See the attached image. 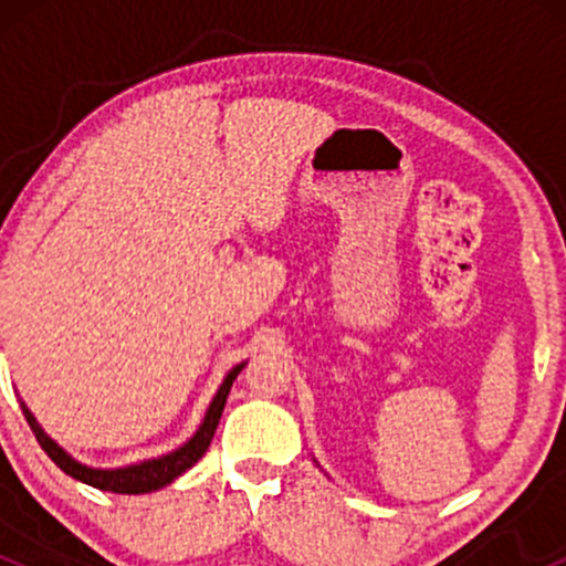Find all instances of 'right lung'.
<instances>
[{
	"mask_svg": "<svg viewBox=\"0 0 566 566\" xmlns=\"http://www.w3.org/2000/svg\"><path fill=\"white\" fill-rule=\"evenodd\" d=\"M242 367H244V361H242V365L233 367L229 375H226L223 382H220L216 399H212L210 407H207V415H205V420H201L199 431L193 433V437L188 439L184 447H178V450L170 452V454H161V458L143 460V463L127 465V469H90V465L76 463V460L71 458V454L63 450V447H57L55 441L42 431V426L36 423V418L31 415V409L25 407L23 401H21V407H23L25 420H29L31 431H34L36 441L42 444V450L50 454V460H53V463L63 473L80 479V482H84V484L95 486V490L119 492V495H143V492L161 490V486L175 482L180 473H186L193 463H197L201 454L207 452V447H210L212 437H216L218 420H220V415H223L226 399H229L233 380H237V375L242 373Z\"/></svg>",
	"mask_w": 566,
	"mask_h": 566,
	"instance_id": "1",
	"label": "right lung"
}]
</instances>
